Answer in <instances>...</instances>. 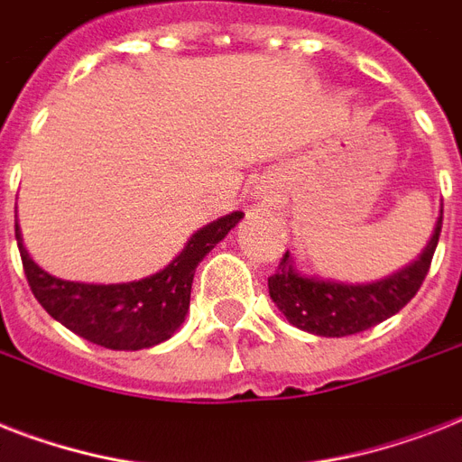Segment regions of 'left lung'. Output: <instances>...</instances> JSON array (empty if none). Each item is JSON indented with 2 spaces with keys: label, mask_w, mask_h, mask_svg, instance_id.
<instances>
[{
  "label": "left lung",
  "mask_w": 462,
  "mask_h": 462,
  "mask_svg": "<svg viewBox=\"0 0 462 462\" xmlns=\"http://www.w3.org/2000/svg\"><path fill=\"white\" fill-rule=\"evenodd\" d=\"M441 220L444 210L420 259L398 273L366 285H347L302 275L292 263L290 252H285L278 271L268 278L271 300L292 326L314 336L343 337L372 328L398 314L417 295V290L430 273L431 256L437 252Z\"/></svg>",
  "instance_id": "8db88e82"
}]
</instances>
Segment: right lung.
<instances>
[{
	"label": "right lung",
	"mask_w": 462,
	"mask_h": 462,
	"mask_svg": "<svg viewBox=\"0 0 462 462\" xmlns=\"http://www.w3.org/2000/svg\"><path fill=\"white\" fill-rule=\"evenodd\" d=\"M242 210L203 225L162 271L132 282L93 285L54 278L28 256L16 223V242L32 295L54 321L107 350H143L165 343L184 323L196 266L242 220Z\"/></svg>",
	"instance_id": "1"
}]
</instances>
